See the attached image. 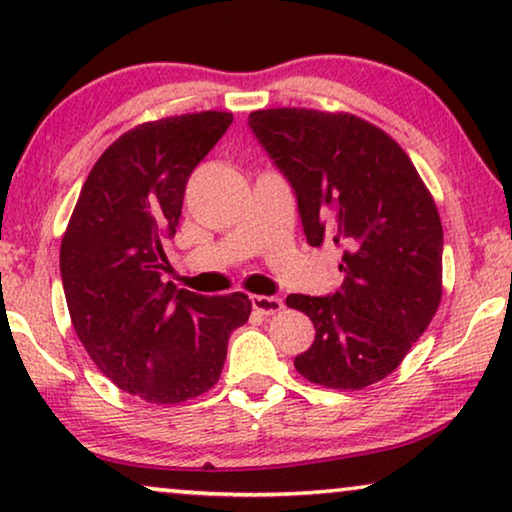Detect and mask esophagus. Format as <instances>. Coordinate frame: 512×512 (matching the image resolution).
<instances>
[{"label": "esophagus", "mask_w": 512, "mask_h": 512, "mask_svg": "<svg viewBox=\"0 0 512 512\" xmlns=\"http://www.w3.org/2000/svg\"><path fill=\"white\" fill-rule=\"evenodd\" d=\"M251 305L258 314H275L284 307L282 298L277 296H251Z\"/></svg>", "instance_id": "34e87169"}]
</instances>
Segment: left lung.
Instances as JSON below:
<instances>
[{"mask_svg": "<svg viewBox=\"0 0 512 512\" xmlns=\"http://www.w3.org/2000/svg\"><path fill=\"white\" fill-rule=\"evenodd\" d=\"M249 128L296 195L310 247L342 251L340 289L291 293L314 342L293 366L328 389H363L431 324L443 293V226L405 151L368 121L312 109H265Z\"/></svg>", "mask_w": 512, "mask_h": 512, "instance_id": "1", "label": "left lung"}]
</instances>
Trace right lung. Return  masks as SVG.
<instances>
[{"mask_svg":"<svg viewBox=\"0 0 512 512\" xmlns=\"http://www.w3.org/2000/svg\"><path fill=\"white\" fill-rule=\"evenodd\" d=\"M233 123L228 111L137 125L102 153L60 247L69 317L95 366L149 403H181L219 382L244 293L200 296L163 284L188 177Z\"/></svg>","mask_w":512,"mask_h":512,"instance_id":"right-lung-1","label":"right lung"}]
</instances>
